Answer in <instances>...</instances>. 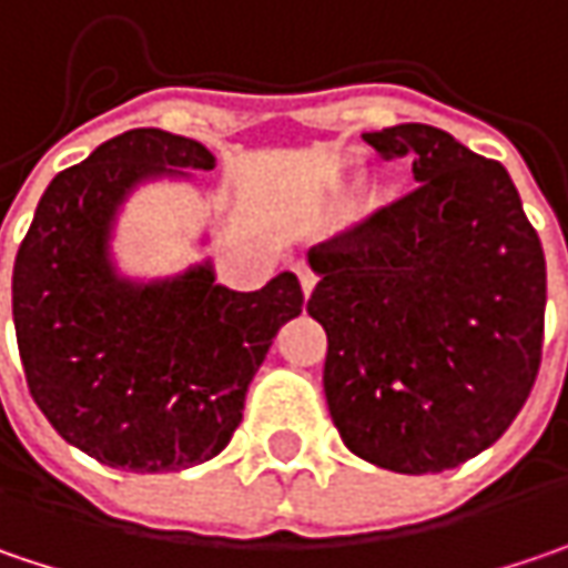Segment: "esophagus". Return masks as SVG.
<instances>
[{"label":"esophagus","instance_id":"esophagus-1","mask_svg":"<svg viewBox=\"0 0 568 568\" xmlns=\"http://www.w3.org/2000/svg\"><path fill=\"white\" fill-rule=\"evenodd\" d=\"M295 273H298V283H302V292H305V295H312V288H315V283H317L315 273H312V270H308L305 263H298V266H295Z\"/></svg>","mask_w":568,"mask_h":568}]
</instances>
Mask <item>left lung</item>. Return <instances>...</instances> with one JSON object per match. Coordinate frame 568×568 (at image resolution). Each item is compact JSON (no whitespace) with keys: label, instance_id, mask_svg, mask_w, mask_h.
<instances>
[{"label":"left lung","instance_id":"left-lung-1","mask_svg":"<svg viewBox=\"0 0 568 568\" xmlns=\"http://www.w3.org/2000/svg\"><path fill=\"white\" fill-rule=\"evenodd\" d=\"M363 141L412 156L420 185L308 253L324 395L359 459L444 473L491 447L534 388L547 260L498 160L430 124Z\"/></svg>","mask_w":568,"mask_h":568}]
</instances>
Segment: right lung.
I'll return each instance as SVG.
<instances>
[{
	"instance_id": "right-lung-1",
	"label": "right lung",
	"mask_w": 568,
	"mask_h": 568,
	"mask_svg": "<svg viewBox=\"0 0 568 568\" xmlns=\"http://www.w3.org/2000/svg\"><path fill=\"white\" fill-rule=\"evenodd\" d=\"M215 170L192 138L124 131L53 176L12 270L18 353L34 405L92 459L176 473L227 447L273 337L302 315L295 273L256 292L215 283L212 263L131 283L112 266V224L153 176Z\"/></svg>"
}]
</instances>
